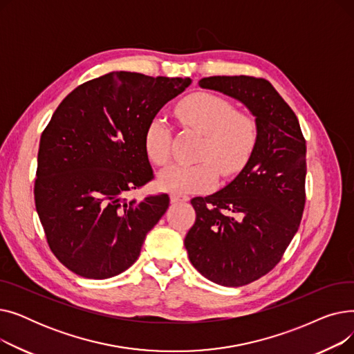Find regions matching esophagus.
<instances>
[{"instance_id":"1","label":"esophagus","mask_w":354,"mask_h":354,"mask_svg":"<svg viewBox=\"0 0 354 354\" xmlns=\"http://www.w3.org/2000/svg\"><path fill=\"white\" fill-rule=\"evenodd\" d=\"M189 201V198L187 195H178V194H172L171 195V202L172 203H179V202H187Z\"/></svg>"}]
</instances>
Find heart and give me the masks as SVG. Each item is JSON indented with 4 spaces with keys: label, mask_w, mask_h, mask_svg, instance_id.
Here are the masks:
<instances>
[{
    "label": "heart",
    "mask_w": 354,
    "mask_h": 354,
    "mask_svg": "<svg viewBox=\"0 0 354 354\" xmlns=\"http://www.w3.org/2000/svg\"><path fill=\"white\" fill-rule=\"evenodd\" d=\"M176 116L185 124L205 135L198 165H172L159 175V187L174 194H201L211 191L218 178L231 179L250 162L258 142L254 118L236 111L225 97L198 91L183 99ZM171 130L160 118L147 123L143 146L147 159L165 166L171 158Z\"/></svg>",
    "instance_id": "obj_1"
}]
</instances>
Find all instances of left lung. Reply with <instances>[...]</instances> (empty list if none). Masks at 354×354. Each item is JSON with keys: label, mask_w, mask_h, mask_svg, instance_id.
<instances>
[{"label": "left lung", "mask_w": 354, "mask_h": 354, "mask_svg": "<svg viewBox=\"0 0 354 354\" xmlns=\"http://www.w3.org/2000/svg\"><path fill=\"white\" fill-rule=\"evenodd\" d=\"M199 86L244 103L258 142L239 175L219 192L191 201L196 212L185 236L192 266L208 280L241 287L281 261L306 205V139L299 119L272 84L252 76H212Z\"/></svg>", "instance_id": "8db88e82"}]
</instances>
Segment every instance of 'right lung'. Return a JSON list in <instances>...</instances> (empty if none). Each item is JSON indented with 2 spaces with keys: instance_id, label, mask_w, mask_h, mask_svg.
Here are the masks:
<instances>
[{
  "instance_id": "add662e5",
  "label": "right lung",
  "mask_w": 354,
  "mask_h": 354,
  "mask_svg": "<svg viewBox=\"0 0 354 354\" xmlns=\"http://www.w3.org/2000/svg\"><path fill=\"white\" fill-rule=\"evenodd\" d=\"M189 84L188 77L111 71L55 109L40 139L34 201L50 250L74 274L103 280L138 259L169 196L123 195L153 178L146 126Z\"/></svg>"
}]
</instances>
